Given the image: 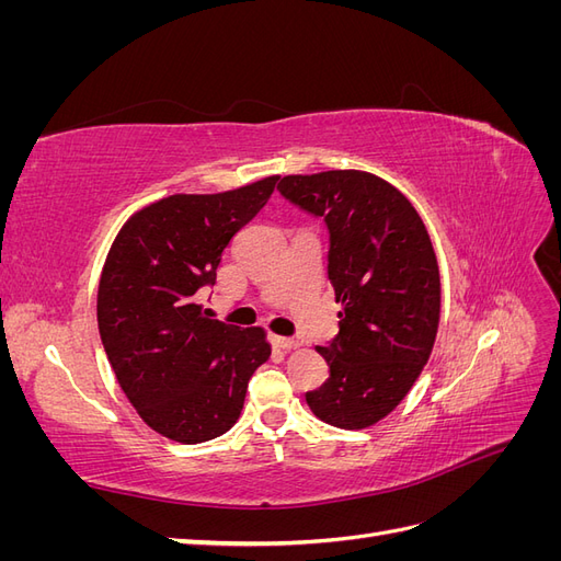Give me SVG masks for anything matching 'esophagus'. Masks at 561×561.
<instances>
[{
	"label": "esophagus",
	"instance_id": "1",
	"mask_svg": "<svg viewBox=\"0 0 561 561\" xmlns=\"http://www.w3.org/2000/svg\"><path fill=\"white\" fill-rule=\"evenodd\" d=\"M274 344H276L278 348H283V351H295V348L301 346V344L297 342V339H290V336H274Z\"/></svg>",
	"mask_w": 561,
	"mask_h": 561
}]
</instances>
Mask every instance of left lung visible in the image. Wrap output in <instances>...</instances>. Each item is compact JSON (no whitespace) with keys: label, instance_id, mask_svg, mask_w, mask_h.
Returning <instances> with one entry per match:
<instances>
[{"label":"left lung","instance_id":"left-lung-1","mask_svg":"<svg viewBox=\"0 0 561 561\" xmlns=\"http://www.w3.org/2000/svg\"><path fill=\"white\" fill-rule=\"evenodd\" d=\"M280 194L330 229L328 274L339 334L318 353L330 379L311 412L363 431L388 416L428 363L439 325V268L426 225L393 184L365 171L287 175Z\"/></svg>","mask_w":561,"mask_h":561}]
</instances>
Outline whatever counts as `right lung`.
I'll return each mask as SVG.
<instances>
[{"label":"right lung","instance_id":"add662e5","mask_svg":"<svg viewBox=\"0 0 561 561\" xmlns=\"http://www.w3.org/2000/svg\"><path fill=\"white\" fill-rule=\"evenodd\" d=\"M278 175L219 194H173L133 213L107 252L98 328L116 381L151 431L182 445L225 435L271 355L262 328L203 313L196 295Z\"/></svg>","mask_w":561,"mask_h":561}]
</instances>
